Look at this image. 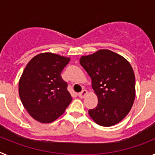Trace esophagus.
I'll use <instances>...</instances> for the list:
<instances>
[{
	"label": "esophagus",
	"instance_id": "esophagus-1",
	"mask_svg": "<svg viewBox=\"0 0 155 155\" xmlns=\"http://www.w3.org/2000/svg\"><path fill=\"white\" fill-rule=\"evenodd\" d=\"M87 94V90H85V89H84V90H82V91L81 92H80L78 94V96H79V98H84V96H85L86 94Z\"/></svg>",
	"mask_w": 155,
	"mask_h": 155
}]
</instances>
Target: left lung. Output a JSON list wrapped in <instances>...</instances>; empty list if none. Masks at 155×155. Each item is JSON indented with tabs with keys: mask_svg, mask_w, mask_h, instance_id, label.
Returning <instances> with one entry per match:
<instances>
[{
	"mask_svg": "<svg viewBox=\"0 0 155 155\" xmlns=\"http://www.w3.org/2000/svg\"><path fill=\"white\" fill-rule=\"evenodd\" d=\"M81 65L91 78L98 105L88 113L97 124L110 127L129 113L135 98V76L130 63L117 53L100 50L82 57Z\"/></svg>",
	"mask_w": 155,
	"mask_h": 155,
	"instance_id": "1",
	"label": "left lung"
}]
</instances>
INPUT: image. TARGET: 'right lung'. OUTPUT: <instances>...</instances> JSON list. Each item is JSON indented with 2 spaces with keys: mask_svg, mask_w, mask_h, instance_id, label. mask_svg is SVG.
Listing matches in <instances>:
<instances>
[{
  "mask_svg": "<svg viewBox=\"0 0 155 155\" xmlns=\"http://www.w3.org/2000/svg\"><path fill=\"white\" fill-rule=\"evenodd\" d=\"M70 59L51 53L38 54L28 62L19 81L24 107L40 123H51L64 113L72 98L61 74Z\"/></svg>",
  "mask_w": 155,
  "mask_h": 155,
  "instance_id": "add662e5",
  "label": "right lung"
}]
</instances>
